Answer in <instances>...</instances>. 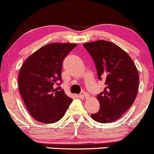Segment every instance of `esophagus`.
Here are the masks:
<instances>
[{"label": "esophagus", "instance_id": "1", "mask_svg": "<svg viewBox=\"0 0 154 154\" xmlns=\"http://www.w3.org/2000/svg\"><path fill=\"white\" fill-rule=\"evenodd\" d=\"M80 96H81V97H84V98H85V99H88V98H89V97H90L89 94H88V93H86V92H83V94H81Z\"/></svg>", "mask_w": 154, "mask_h": 154}]
</instances>
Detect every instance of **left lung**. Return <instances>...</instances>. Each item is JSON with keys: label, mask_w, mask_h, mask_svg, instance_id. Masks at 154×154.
Returning a JSON list of instances; mask_svg holds the SVG:
<instances>
[{"label": "left lung", "mask_w": 154, "mask_h": 154, "mask_svg": "<svg viewBox=\"0 0 154 154\" xmlns=\"http://www.w3.org/2000/svg\"><path fill=\"white\" fill-rule=\"evenodd\" d=\"M96 64L98 78L105 79L104 91L97 95L100 110L91 118L102 124L117 121L133 104L139 85L138 69L129 55L106 40L83 44Z\"/></svg>", "instance_id": "1"}]
</instances>
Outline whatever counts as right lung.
<instances>
[{
  "mask_svg": "<svg viewBox=\"0 0 154 154\" xmlns=\"http://www.w3.org/2000/svg\"><path fill=\"white\" fill-rule=\"evenodd\" d=\"M76 43L54 42L29 56L19 73V88L29 113L36 121L52 124L61 119L72 99L55 88L61 81L63 59Z\"/></svg>",
  "mask_w": 154,
  "mask_h": 154,
  "instance_id": "add662e5",
  "label": "right lung"
}]
</instances>
